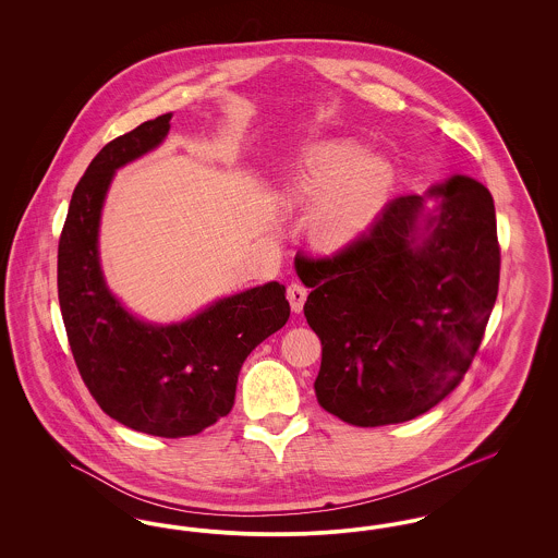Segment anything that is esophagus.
<instances>
[{"mask_svg": "<svg viewBox=\"0 0 558 558\" xmlns=\"http://www.w3.org/2000/svg\"><path fill=\"white\" fill-rule=\"evenodd\" d=\"M287 294H289V303H291L292 312H294V314H301L303 303H305V299H307V289H305L303 284H299V282H292Z\"/></svg>", "mask_w": 558, "mask_h": 558, "instance_id": "obj_1", "label": "esophagus"}]
</instances>
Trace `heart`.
<instances>
[{"label": "heart", "mask_w": 558, "mask_h": 558, "mask_svg": "<svg viewBox=\"0 0 558 558\" xmlns=\"http://www.w3.org/2000/svg\"><path fill=\"white\" fill-rule=\"evenodd\" d=\"M393 165L355 142H322L310 148L284 182L292 207L310 209V234L324 251L362 239L393 187Z\"/></svg>", "instance_id": "obj_1"}]
</instances>
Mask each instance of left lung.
Listing matches in <instances>:
<instances>
[{"label": "left lung", "mask_w": 558, "mask_h": 558, "mask_svg": "<svg viewBox=\"0 0 558 558\" xmlns=\"http://www.w3.org/2000/svg\"><path fill=\"white\" fill-rule=\"evenodd\" d=\"M296 274L322 341L319 405L355 426L412 421L450 396L481 345L500 282L494 198L451 175L389 201L362 239L301 257Z\"/></svg>", "instance_id": "8db88e82"}]
</instances>
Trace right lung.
Returning <instances> with one entry per match:
<instances>
[{
    "label": "right lung",
    "mask_w": 558,
    "mask_h": 558,
    "mask_svg": "<svg viewBox=\"0 0 558 558\" xmlns=\"http://www.w3.org/2000/svg\"><path fill=\"white\" fill-rule=\"evenodd\" d=\"M171 112L108 142L73 192L58 242V301L81 378L121 425L187 437L226 416L242 362L291 316L287 289L267 282L217 299L178 324H150L108 291L98 230L114 171L155 150Z\"/></svg>",
    "instance_id": "1"
}]
</instances>
